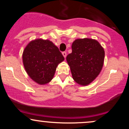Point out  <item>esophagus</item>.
<instances>
[{"mask_svg": "<svg viewBox=\"0 0 129 129\" xmlns=\"http://www.w3.org/2000/svg\"><path fill=\"white\" fill-rule=\"evenodd\" d=\"M62 55H63V57H64V58L66 59V56H67V53L66 52H62Z\"/></svg>", "mask_w": 129, "mask_h": 129, "instance_id": "34e87169", "label": "esophagus"}]
</instances>
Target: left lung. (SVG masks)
<instances>
[{
    "mask_svg": "<svg viewBox=\"0 0 129 129\" xmlns=\"http://www.w3.org/2000/svg\"><path fill=\"white\" fill-rule=\"evenodd\" d=\"M72 52L66 57L72 78L80 85L86 86L100 75L104 61V48L96 39H77L72 45Z\"/></svg>",
    "mask_w": 129,
    "mask_h": 129,
    "instance_id": "obj_1",
    "label": "left lung"
}]
</instances>
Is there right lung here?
I'll return each mask as SVG.
<instances>
[{"label": "right lung", "mask_w": 129, "mask_h": 129, "mask_svg": "<svg viewBox=\"0 0 129 129\" xmlns=\"http://www.w3.org/2000/svg\"><path fill=\"white\" fill-rule=\"evenodd\" d=\"M64 60L59 48L50 40L36 39L26 45L22 61L26 73L39 85L52 80L57 66Z\"/></svg>", "instance_id": "1"}]
</instances>
